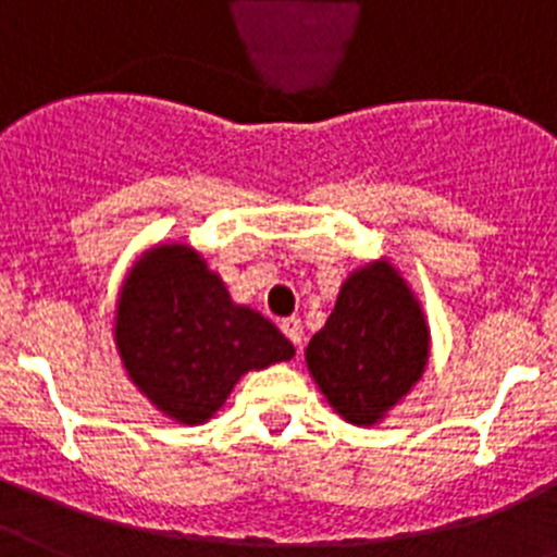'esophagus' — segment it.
Instances as JSON below:
<instances>
[{"mask_svg": "<svg viewBox=\"0 0 557 557\" xmlns=\"http://www.w3.org/2000/svg\"><path fill=\"white\" fill-rule=\"evenodd\" d=\"M280 330H283V335L288 337L290 343H294L296 351H302V341H305L302 321H299V319H283V321H280Z\"/></svg>", "mask_w": 557, "mask_h": 557, "instance_id": "obj_1", "label": "esophagus"}]
</instances>
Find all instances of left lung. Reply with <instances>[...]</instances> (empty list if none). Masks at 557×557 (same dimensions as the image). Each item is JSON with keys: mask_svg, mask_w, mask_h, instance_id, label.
I'll list each match as a JSON object with an SVG mask.
<instances>
[{"mask_svg": "<svg viewBox=\"0 0 557 557\" xmlns=\"http://www.w3.org/2000/svg\"><path fill=\"white\" fill-rule=\"evenodd\" d=\"M429 360L418 299L389 263L343 283L335 310L308 346V368L349 423L371 425L412 389Z\"/></svg>", "mask_w": 557, "mask_h": 557, "instance_id": "left-lung-1", "label": "left lung"}]
</instances>
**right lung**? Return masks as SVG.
Returning <instances> with one entry per match:
<instances>
[{
    "label": "right lung",
    "instance_id": "right-lung-1",
    "mask_svg": "<svg viewBox=\"0 0 557 557\" xmlns=\"http://www.w3.org/2000/svg\"><path fill=\"white\" fill-rule=\"evenodd\" d=\"M114 341L145 396L178 423H202L247 371L294 357L288 337L231 294L189 247H156L117 302Z\"/></svg>",
    "mask_w": 557,
    "mask_h": 557
}]
</instances>
